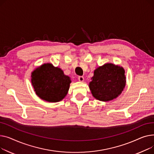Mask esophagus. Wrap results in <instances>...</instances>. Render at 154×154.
Listing matches in <instances>:
<instances>
[{"label": "esophagus", "mask_w": 154, "mask_h": 154, "mask_svg": "<svg viewBox=\"0 0 154 154\" xmlns=\"http://www.w3.org/2000/svg\"><path fill=\"white\" fill-rule=\"evenodd\" d=\"M78 79L79 81H81V82H83V81H84V77L83 76H78Z\"/></svg>", "instance_id": "obj_1"}]
</instances>
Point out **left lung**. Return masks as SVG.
<instances>
[{"mask_svg":"<svg viewBox=\"0 0 154 154\" xmlns=\"http://www.w3.org/2000/svg\"><path fill=\"white\" fill-rule=\"evenodd\" d=\"M92 79L89 89L93 96L102 101H109L117 97L125 86L124 69L111 63L97 68Z\"/></svg>","mask_w":154,"mask_h":154,"instance_id":"1","label":"left lung"}]
</instances>
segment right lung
Segmentation results:
<instances>
[{"label": "right lung", "instance_id": "1", "mask_svg": "<svg viewBox=\"0 0 154 154\" xmlns=\"http://www.w3.org/2000/svg\"><path fill=\"white\" fill-rule=\"evenodd\" d=\"M71 79L50 63L37 68L32 73V83L37 95L43 100L58 102L65 97Z\"/></svg>", "mask_w": 154, "mask_h": 154}]
</instances>
